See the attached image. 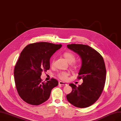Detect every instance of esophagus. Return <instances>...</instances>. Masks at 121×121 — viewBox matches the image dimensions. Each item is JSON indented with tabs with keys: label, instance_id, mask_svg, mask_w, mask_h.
<instances>
[{
	"label": "esophagus",
	"instance_id": "esophagus-1",
	"mask_svg": "<svg viewBox=\"0 0 121 121\" xmlns=\"http://www.w3.org/2000/svg\"><path fill=\"white\" fill-rule=\"evenodd\" d=\"M59 85H61L62 86H64V85H66V83H65L64 82H62V81H60L59 82Z\"/></svg>",
	"mask_w": 121,
	"mask_h": 121
}]
</instances>
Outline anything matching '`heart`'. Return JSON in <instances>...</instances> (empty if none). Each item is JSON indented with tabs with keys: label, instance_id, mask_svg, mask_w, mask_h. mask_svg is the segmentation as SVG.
I'll use <instances>...</instances> for the list:
<instances>
[{
	"label": "heart",
	"instance_id": "heart-1",
	"mask_svg": "<svg viewBox=\"0 0 121 121\" xmlns=\"http://www.w3.org/2000/svg\"><path fill=\"white\" fill-rule=\"evenodd\" d=\"M63 56L65 60L69 63H71L70 65L72 68H73L74 69H77L78 68V65L75 63V62H74L75 60V56L73 54H72L71 52H65L64 53ZM53 62H54V60H52V64ZM57 75L58 77L60 79L65 80L68 78L69 73L66 71H61L58 73Z\"/></svg>",
	"mask_w": 121,
	"mask_h": 121
}]
</instances>
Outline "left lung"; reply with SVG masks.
<instances>
[{
	"label": "left lung",
	"mask_w": 121,
	"mask_h": 121,
	"mask_svg": "<svg viewBox=\"0 0 121 121\" xmlns=\"http://www.w3.org/2000/svg\"><path fill=\"white\" fill-rule=\"evenodd\" d=\"M67 46L81 57L82 65L77 78L82 79L83 83L78 87L70 84L72 90L66 95V99L76 107H88L98 99L104 87L106 70L104 59L87 45L72 44Z\"/></svg>",
	"instance_id": "left-lung-1"
}]
</instances>
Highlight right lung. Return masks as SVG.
<instances>
[{
	"label": "right lung",
	"mask_w": 121,
	"mask_h": 121,
	"mask_svg": "<svg viewBox=\"0 0 121 121\" xmlns=\"http://www.w3.org/2000/svg\"><path fill=\"white\" fill-rule=\"evenodd\" d=\"M48 42L27 45L21 52L14 70L16 87L20 97L26 103L39 105L49 98L51 91L57 86V80L42 82V72L50 68V60L61 47Z\"/></svg>",
	"instance_id": "1"
}]
</instances>
